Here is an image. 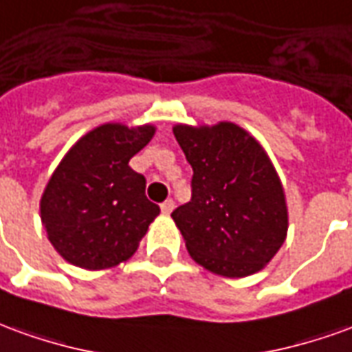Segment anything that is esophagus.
Segmentation results:
<instances>
[{"label":"esophagus","mask_w":352,"mask_h":352,"mask_svg":"<svg viewBox=\"0 0 352 352\" xmlns=\"http://www.w3.org/2000/svg\"><path fill=\"white\" fill-rule=\"evenodd\" d=\"M173 210H175V201L171 200V198H168V200L162 204V213H166V215H169V213H171V211H173Z\"/></svg>","instance_id":"esophagus-1"}]
</instances>
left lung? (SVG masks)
Returning a JSON list of instances; mask_svg holds the SVG:
<instances>
[{
	"label": "left lung",
	"mask_w": 352,
	"mask_h": 352,
	"mask_svg": "<svg viewBox=\"0 0 352 352\" xmlns=\"http://www.w3.org/2000/svg\"><path fill=\"white\" fill-rule=\"evenodd\" d=\"M192 166V196L171 217L194 261L242 278L261 270L286 240L284 190L261 144L234 124L173 127Z\"/></svg>",
	"instance_id": "obj_1"
}]
</instances>
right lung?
<instances>
[{
    "mask_svg": "<svg viewBox=\"0 0 352 352\" xmlns=\"http://www.w3.org/2000/svg\"><path fill=\"white\" fill-rule=\"evenodd\" d=\"M152 135V125L104 124L82 137L58 164L41 196V221L66 261L108 269L139 248L160 208L146 198V179L129 168V160Z\"/></svg>",
    "mask_w": 352,
    "mask_h": 352,
    "instance_id": "obj_1",
    "label": "right lung"
}]
</instances>
